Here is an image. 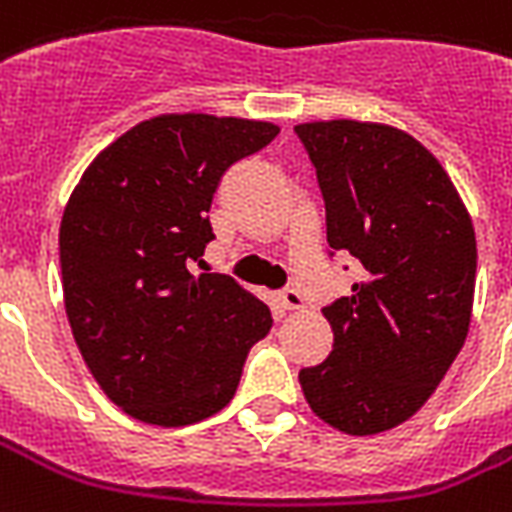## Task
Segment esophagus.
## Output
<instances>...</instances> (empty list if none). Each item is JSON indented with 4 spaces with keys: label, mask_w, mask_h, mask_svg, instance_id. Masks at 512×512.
<instances>
[{
    "label": "esophagus",
    "mask_w": 512,
    "mask_h": 512,
    "mask_svg": "<svg viewBox=\"0 0 512 512\" xmlns=\"http://www.w3.org/2000/svg\"><path fill=\"white\" fill-rule=\"evenodd\" d=\"M279 303H282V308H287V311H300V308L306 306V303H303V295H300L298 290L279 292Z\"/></svg>",
    "instance_id": "34e87169"
}]
</instances>
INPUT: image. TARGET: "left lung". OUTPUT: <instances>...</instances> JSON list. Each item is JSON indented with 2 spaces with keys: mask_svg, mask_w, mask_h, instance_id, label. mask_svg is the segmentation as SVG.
Wrapping results in <instances>:
<instances>
[{
  "mask_svg": "<svg viewBox=\"0 0 512 512\" xmlns=\"http://www.w3.org/2000/svg\"><path fill=\"white\" fill-rule=\"evenodd\" d=\"M317 169L330 255L360 260L351 295L322 308L325 362L300 370L311 411L346 435H378L427 403L473 317L475 230L438 158L400 128L300 123Z\"/></svg>",
  "mask_w": 512,
  "mask_h": 512,
  "instance_id": "1",
  "label": "left lung"
}]
</instances>
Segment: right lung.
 <instances>
[{
    "instance_id": "right-lung-1",
    "label": "right lung",
    "mask_w": 512,
    "mask_h": 512,
    "mask_svg": "<svg viewBox=\"0 0 512 512\" xmlns=\"http://www.w3.org/2000/svg\"><path fill=\"white\" fill-rule=\"evenodd\" d=\"M276 134L244 117H150L101 150L69 195L58 233L66 317L104 395L144 424L222 411L271 330L263 300L190 268L214 239L222 174Z\"/></svg>"
}]
</instances>
